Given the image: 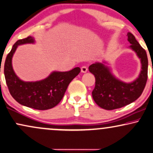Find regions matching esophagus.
Here are the masks:
<instances>
[{
    "instance_id": "34e87169",
    "label": "esophagus",
    "mask_w": 153,
    "mask_h": 153,
    "mask_svg": "<svg viewBox=\"0 0 153 153\" xmlns=\"http://www.w3.org/2000/svg\"><path fill=\"white\" fill-rule=\"evenodd\" d=\"M81 72L86 73L87 71H88V67H87L86 66H85V65H84V66L81 67Z\"/></svg>"
}]
</instances>
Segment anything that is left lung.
Wrapping results in <instances>:
<instances>
[{
    "label": "left lung",
    "mask_w": 153,
    "mask_h": 153,
    "mask_svg": "<svg viewBox=\"0 0 153 153\" xmlns=\"http://www.w3.org/2000/svg\"><path fill=\"white\" fill-rule=\"evenodd\" d=\"M130 48L136 53L141 62V71L137 79L129 84L122 82L111 74L110 69L102 63H95L88 67L96 78V85L92 91L93 98L99 107L107 110L122 108L140 96L148 79V60L146 51L140 46L136 38L128 32Z\"/></svg>",
    "instance_id": "obj_1"
}]
</instances>
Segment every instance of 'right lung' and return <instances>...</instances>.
<instances>
[{"mask_svg":"<svg viewBox=\"0 0 153 153\" xmlns=\"http://www.w3.org/2000/svg\"><path fill=\"white\" fill-rule=\"evenodd\" d=\"M33 42V39L29 36L13 45L4 65L5 81L10 94L19 104L36 110H48L60 102L69 83L80 73L81 69L75 67L69 72H54L46 79L36 82L20 80L13 71L12 57L19 45Z\"/></svg>","mask_w":153,"mask_h":153,"instance_id":"add662e5","label":"right lung"}]
</instances>
